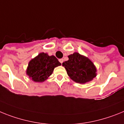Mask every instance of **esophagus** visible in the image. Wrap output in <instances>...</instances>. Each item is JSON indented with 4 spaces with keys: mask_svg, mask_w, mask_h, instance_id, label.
I'll use <instances>...</instances> for the list:
<instances>
[{
    "mask_svg": "<svg viewBox=\"0 0 124 124\" xmlns=\"http://www.w3.org/2000/svg\"><path fill=\"white\" fill-rule=\"evenodd\" d=\"M59 62H61V63H63V59H59Z\"/></svg>",
    "mask_w": 124,
    "mask_h": 124,
    "instance_id": "1",
    "label": "esophagus"
}]
</instances>
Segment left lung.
<instances>
[{"instance_id":"8db88e82","label":"left lung","mask_w":124,"mask_h":124,"mask_svg":"<svg viewBox=\"0 0 124 124\" xmlns=\"http://www.w3.org/2000/svg\"><path fill=\"white\" fill-rule=\"evenodd\" d=\"M69 60L62 63L67 73L75 82L84 84L96 76V68L88 58L75 52L68 56Z\"/></svg>"}]
</instances>
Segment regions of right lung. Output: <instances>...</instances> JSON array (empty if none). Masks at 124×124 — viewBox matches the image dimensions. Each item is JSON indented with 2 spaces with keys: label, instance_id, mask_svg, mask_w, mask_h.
Listing matches in <instances>:
<instances>
[{
  "label": "right lung",
  "instance_id": "obj_1",
  "mask_svg": "<svg viewBox=\"0 0 124 124\" xmlns=\"http://www.w3.org/2000/svg\"><path fill=\"white\" fill-rule=\"evenodd\" d=\"M61 65L55 56L42 52L30 61L27 74L34 81L44 82L52 74L55 67Z\"/></svg>",
  "mask_w": 124,
  "mask_h": 124
}]
</instances>
